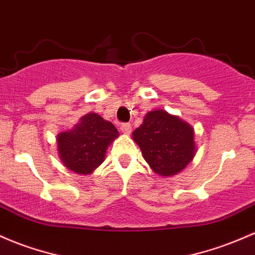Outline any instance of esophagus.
<instances>
[{"instance_id": "34e87169", "label": "esophagus", "mask_w": 255, "mask_h": 255, "mask_svg": "<svg viewBox=\"0 0 255 255\" xmlns=\"http://www.w3.org/2000/svg\"><path fill=\"white\" fill-rule=\"evenodd\" d=\"M130 130H132V126H130L129 123H122L121 132L123 134H130Z\"/></svg>"}]
</instances>
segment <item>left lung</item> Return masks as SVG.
Returning <instances> with one entry per match:
<instances>
[{"label": "left lung", "instance_id": "obj_1", "mask_svg": "<svg viewBox=\"0 0 255 255\" xmlns=\"http://www.w3.org/2000/svg\"><path fill=\"white\" fill-rule=\"evenodd\" d=\"M132 138L150 168L164 178L185 169L197 151L192 126L162 109L145 115Z\"/></svg>", "mask_w": 255, "mask_h": 255}]
</instances>
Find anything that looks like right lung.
I'll return each instance as SVG.
<instances>
[{
  "label": "right lung",
  "mask_w": 255,
  "mask_h": 255,
  "mask_svg": "<svg viewBox=\"0 0 255 255\" xmlns=\"http://www.w3.org/2000/svg\"><path fill=\"white\" fill-rule=\"evenodd\" d=\"M119 135L113 123L89 113L81 117L74 128L58 134V156L71 172L91 174L104 162L108 147Z\"/></svg>",
  "instance_id": "1"
}]
</instances>
